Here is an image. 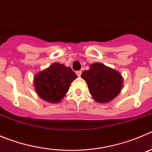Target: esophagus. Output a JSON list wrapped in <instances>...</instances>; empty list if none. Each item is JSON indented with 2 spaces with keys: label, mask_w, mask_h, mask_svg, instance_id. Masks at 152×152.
<instances>
[{
  "label": "esophagus",
  "mask_w": 152,
  "mask_h": 152,
  "mask_svg": "<svg viewBox=\"0 0 152 152\" xmlns=\"http://www.w3.org/2000/svg\"><path fill=\"white\" fill-rule=\"evenodd\" d=\"M76 75L78 76V77H80L81 74H82V71H81V70H78V71L76 72Z\"/></svg>",
  "instance_id": "34e87169"
}]
</instances>
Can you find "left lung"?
Returning a JSON list of instances; mask_svg holds the SVG:
<instances>
[{
	"mask_svg": "<svg viewBox=\"0 0 152 152\" xmlns=\"http://www.w3.org/2000/svg\"><path fill=\"white\" fill-rule=\"evenodd\" d=\"M81 77L86 82L89 93L97 103H109L118 95L123 88L121 73L98 62L91 64Z\"/></svg>",
	"mask_w": 152,
	"mask_h": 152,
	"instance_id": "left-lung-1",
	"label": "left lung"
}]
</instances>
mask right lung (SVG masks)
Wrapping results in <instances>:
<instances>
[{"instance_id":"1","label":"right lung","mask_w":152,"mask_h":152,"mask_svg":"<svg viewBox=\"0 0 152 152\" xmlns=\"http://www.w3.org/2000/svg\"><path fill=\"white\" fill-rule=\"evenodd\" d=\"M76 78L71 68L56 62L34 75V86L41 99L58 103L66 96L70 84Z\"/></svg>"}]
</instances>
